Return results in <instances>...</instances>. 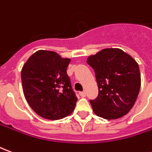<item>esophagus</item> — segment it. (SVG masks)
I'll use <instances>...</instances> for the list:
<instances>
[{"mask_svg":"<svg viewBox=\"0 0 152 152\" xmlns=\"http://www.w3.org/2000/svg\"><path fill=\"white\" fill-rule=\"evenodd\" d=\"M80 95L81 96L82 98H85V97L86 96V91H82V92H80Z\"/></svg>","mask_w":152,"mask_h":152,"instance_id":"esophagus-1","label":"esophagus"}]
</instances>
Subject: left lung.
Instances as JSON below:
<instances>
[{"label":"left lung","mask_w":152,"mask_h":152,"mask_svg":"<svg viewBox=\"0 0 152 152\" xmlns=\"http://www.w3.org/2000/svg\"><path fill=\"white\" fill-rule=\"evenodd\" d=\"M94 70L99 94L90 99L94 112L107 120L118 119L129 112L141 87L139 66L120 49H104L87 58Z\"/></svg>","instance_id":"8db88e82"}]
</instances>
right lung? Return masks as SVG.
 Wrapping results in <instances>:
<instances>
[{
	"mask_svg": "<svg viewBox=\"0 0 152 152\" xmlns=\"http://www.w3.org/2000/svg\"><path fill=\"white\" fill-rule=\"evenodd\" d=\"M70 61L53 51L39 50L23 66L25 99L41 117L60 120L74 111L77 97L66 73Z\"/></svg>",
	"mask_w": 152,
	"mask_h": 152,
	"instance_id": "add662e5",
	"label": "right lung"
}]
</instances>
